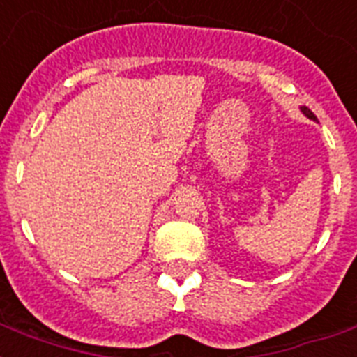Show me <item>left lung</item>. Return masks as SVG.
<instances>
[{
    "label": "left lung",
    "mask_w": 357,
    "mask_h": 357,
    "mask_svg": "<svg viewBox=\"0 0 357 357\" xmlns=\"http://www.w3.org/2000/svg\"><path fill=\"white\" fill-rule=\"evenodd\" d=\"M300 111H302V114H304V116H307V119H310V120H317L315 114L311 113V111H310V109H307V107H304V105L300 107Z\"/></svg>",
    "instance_id": "left-lung-1"
}]
</instances>
